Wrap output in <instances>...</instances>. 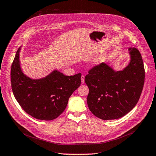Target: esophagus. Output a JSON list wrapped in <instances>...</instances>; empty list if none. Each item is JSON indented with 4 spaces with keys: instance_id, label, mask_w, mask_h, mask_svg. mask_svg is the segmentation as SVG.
<instances>
[{
    "instance_id": "obj_1",
    "label": "esophagus",
    "mask_w": 156,
    "mask_h": 156,
    "mask_svg": "<svg viewBox=\"0 0 156 156\" xmlns=\"http://www.w3.org/2000/svg\"><path fill=\"white\" fill-rule=\"evenodd\" d=\"M81 81H82V83H84L85 82V76L83 75H82L81 76Z\"/></svg>"
}]
</instances>
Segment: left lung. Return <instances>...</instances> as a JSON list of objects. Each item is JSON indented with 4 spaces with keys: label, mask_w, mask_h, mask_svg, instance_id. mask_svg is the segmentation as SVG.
Wrapping results in <instances>:
<instances>
[{
    "label": "left lung",
    "mask_w": 156,
    "mask_h": 156,
    "mask_svg": "<svg viewBox=\"0 0 156 156\" xmlns=\"http://www.w3.org/2000/svg\"><path fill=\"white\" fill-rule=\"evenodd\" d=\"M129 63L122 70H115L103 63L86 76L89 87L88 107L93 114L103 120L122 118L135 107L144 83L145 71L140 51L129 48Z\"/></svg>",
    "instance_id": "8db88e82"
}]
</instances>
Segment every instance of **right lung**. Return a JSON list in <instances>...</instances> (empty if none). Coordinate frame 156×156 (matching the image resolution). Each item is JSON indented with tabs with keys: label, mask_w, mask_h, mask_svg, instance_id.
Wrapping results in <instances>:
<instances>
[{
	"label": "right lung",
	"mask_w": 156,
	"mask_h": 156,
	"mask_svg": "<svg viewBox=\"0 0 156 156\" xmlns=\"http://www.w3.org/2000/svg\"><path fill=\"white\" fill-rule=\"evenodd\" d=\"M17 50L11 67V83L14 95L25 112L41 120H52L63 113L69 97L81 83L80 73L65 76L57 70L46 76L32 79L21 70Z\"/></svg>",
	"instance_id": "1"
}]
</instances>
